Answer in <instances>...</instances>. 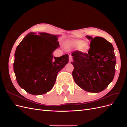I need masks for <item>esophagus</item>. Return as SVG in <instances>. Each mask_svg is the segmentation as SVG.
Segmentation results:
<instances>
[{
    "label": "esophagus",
    "mask_w": 127,
    "mask_h": 127,
    "mask_svg": "<svg viewBox=\"0 0 127 127\" xmlns=\"http://www.w3.org/2000/svg\"><path fill=\"white\" fill-rule=\"evenodd\" d=\"M69 62L71 63L72 62V61H73V58H72V57L71 56H69Z\"/></svg>",
    "instance_id": "obj_1"
}]
</instances>
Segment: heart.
I'll return each instance as SVG.
<instances>
[{
  "label": "heart",
  "mask_w": 127,
  "mask_h": 127,
  "mask_svg": "<svg viewBox=\"0 0 127 127\" xmlns=\"http://www.w3.org/2000/svg\"><path fill=\"white\" fill-rule=\"evenodd\" d=\"M69 45L71 48H79L83 52H85L88 49V45L82 40H72L70 41Z\"/></svg>",
  "instance_id": "heart-1"
}]
</instances>
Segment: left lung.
Wrapping results in <instances>:
<instances>
[{"label": "left lung", "instance_id": "1", "mask_svg": "<svg viewBox=\"0 0 127 127\" xmlns=\"http://www.w3.org/2000/svg\"><path fill=\"white\" fill-rule=\"evenodd\" d=\"M87 53L76 50L72 53L74 66L72 75L77 85L91 93L104 90L112 81L116 72V56L110 42L102 37L93 38Z\"/></svg>", "mask_w": 127, "mask_h": 127}]
</instances>
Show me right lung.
Listing matches in <instances>:
<instances>
[{
  "instance_id": "right-lung-1",
  "label": "right lung",
  "mask_w": 127,
  "mask_h": 127,
  "mask_svg": "<svg viewBox=\"0 0 127 127\" xmlns=\"http://www.w3.org/2000/svg\"><path fill=\"white\" fill-rule=\"evenodd\" d=\"M58 36L47 33H30L15 53L14 71L17 83L29 94L39 95L50 91L58 72L68 63V55L53 57L59 47Z\"/></svg>"
}]
</instances>
